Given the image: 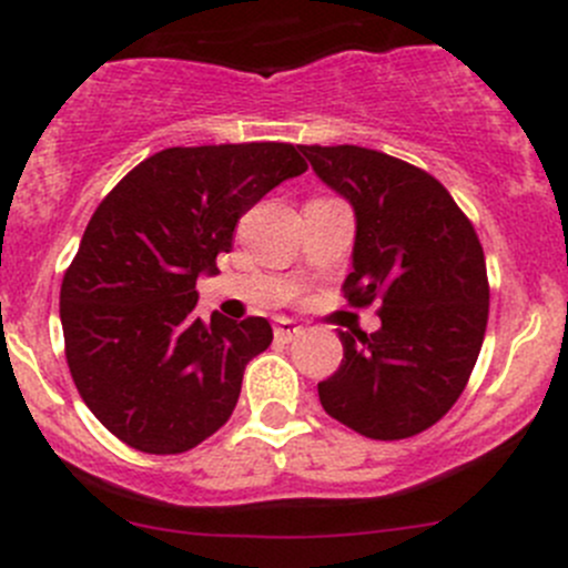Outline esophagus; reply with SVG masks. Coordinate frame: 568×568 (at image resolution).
Returning a JSON list of instances; mask_svg holds the SVG:
<instances>
[{
  "label": "esophagus",
  "mask_w": 568,
  "mask_h": 568,
  "mask_svg": "<svg viewBox=\"0 0 568 568\" xmlns=\"http://www.w3.org/2000/svg\"><path fill=\"white\" fill-rule=\"evenodd\" d=\"M302 326L300 324H294V321L291 318H280L277 324H274V337H277V341H294V337H300L302 335Z\"/></svg>",
  "instance_id": "esophagus-1"
}]
</instances>
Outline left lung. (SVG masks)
Returning a JSON list of instances; mask_svg holds the SVG:
<instances>
[{"label":"left lung","mask_w":568,"mask_h":568,"mask_svg":"<svg viewBox=\"0 0 568 568\" xmlns=\"http://www.w3.org/2000/svg\"><path fill=\"white\" fill-rule=\"evenodd\" d=\"M357 216L352 307L376 332H337L341 368L318 382L326 415L371 439H406L456 404L484 343L489 280L473 222L426 170L357 145H300Z\"/></svg>","instance_id":"obj_1"}]
</instances>
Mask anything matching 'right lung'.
<instances>
[{
    "label": "right lung",
    "instance_id": "add662e5",
    "mask_svg": "<svg viewBox=\"0 0 568 568\" xmlns=\"http://www.w3.org/2000/svg\"><path fill=\"white\" fill-rule=\"evenodd\" d=\"M305 159L288 142L168 148L136 164L90 216L60 288L73 385L142 454H183L227 423L266 318L194 316L242 214Z\"/></svg>",
    "mask_w": 568,
    "mask_h": 568
}]
</instances>
